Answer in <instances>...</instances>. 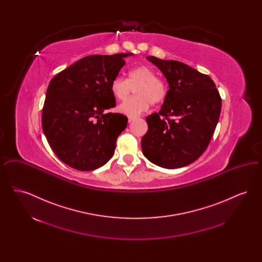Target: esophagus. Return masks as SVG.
<instances>
[{"mask_svg":"<svg viewBox=\"0 0 262 262\" xmlns=\"http://www.w3.org/2000/svg\"><path fill=\"white\" fill-rule=\"evenodd\" d=\"M134 120H135V118H134V117H130V116H128V117H127V122H128V123H132Z\"/></svg>","mask_w":262,"mask_h":262,"instance_id":"obj_1","label":"esophagus"}]
</instances>
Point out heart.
I'll return each mask as SVG.
<instances>
[{
    "label": "heart",
    "instance_id": "1",
    "mask_svg": "<svg viewBox=\"0 0 262 262\" xmlns=\"http://www.w3.org/2000/svg\"><path fill=\"white\" fill-rule=\"evenodd\" d=\"M135 88L136 96L125 100L119 106V111L130 117L145 112L149 104H159L167 95L165 83L158 79L156 73L146 66L137 67L127 73L126 79L115 77L111 81L110 90L119 101L125 100Z\"/></svg>",
    "mask_w": 262,
    "mask_h": 262
}]
</instances>
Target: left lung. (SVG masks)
I'll use <instances>...</instances> for the list:
<instances>
[{"label": "left lung", "mask_w": 262, "mask_h": 262, "mask_svg": "<svg viewBox=\"0 0 262 262\" xmlns=\"http://www.w3.org/2000/svg\"><path fill=\"white\" fill-rule=\"evenodd\" d=\"M162 73L169 90L158 113L146 118L143 155L166 169L187 166L207 148L221 113V97L208 75L178 61L146 58Z\"/></svg>", "instance_id": "1"}]
</instances>
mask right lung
<instances>
[{
    "label": "right lung",
    "mask_w": 262,
    "mask_h": 262,
    "mask_svg": "<svg viewBox=\"0 0 262 262\" xmlns=\"http://www.w3.org/2000/svg\"><path fill=\"white\" fill-rule=\"evenodd\" d=\"M133 53L88 56L51 79L42 110V127L58 158L79 171H93L114 155L127 125L116 106L111 81Z\"/></svg>",
    "instance_id": "right-lung-1"
}]
</instances>
